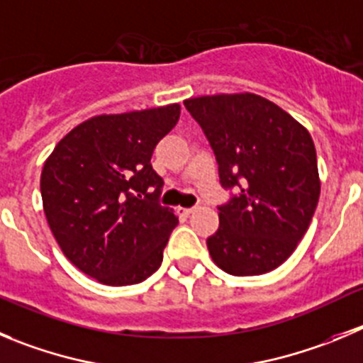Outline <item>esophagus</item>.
I'll list each match as a JSON object with an SVG mask.
<instances>
[{
  "label": "esophagus",
  "instance_id": "1",
  "mask_svg": "<svg viewBox=\"0 0 363 363\" xmlns=\"http://www.w3.org/2000/svg\"><path fill=\"white\" fill-rule=\"evenodd\" d=\"M193 211H195V208H177V213L181 216H189Z\"/></svg>",
  "mask_w": 363,
  "mask_h": 363
}]
</instances>
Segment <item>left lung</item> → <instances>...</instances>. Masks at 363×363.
Masks as SVG:
<instances>
[{
    "mask_svg": "<svg viewBox=\"0 0 363 363\" xmlns=\"http://www.w3.org/2000/svg\"><path fill=\"white\" fill-rule=\"evenodd\" d=\"M218 161L223 188L240 189L218 208L208 238L211 259L233 276H259L292 256L320 195L310 132L279 105L254 93L184 100Z\"/></svg>",
    "mask_w": 363,
    "mask_h": 363,
    "instance_id": "obj_1",
    "label": "left lung"
}]
</instances>
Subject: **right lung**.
Listing matches in <instances>:
<instances>
[{"mask_svg": "<svg viewBox=\"0 0 363 363\" xmlns=\"http://www.w3.org/2000/svg\"><path fill=\"white\" fill-rule=\"evenodd\" d=\"M179 116V104L98 114L67 132L44 161L40 195L53 238L98 283H141L161 267L179 218L157 204L162 179L150 159Z\"/></svg>", "mask_w": 363, "mask_h": 363, "instance_id": "obj_1", "label": "right lung"}]
</instances>
